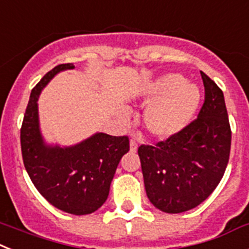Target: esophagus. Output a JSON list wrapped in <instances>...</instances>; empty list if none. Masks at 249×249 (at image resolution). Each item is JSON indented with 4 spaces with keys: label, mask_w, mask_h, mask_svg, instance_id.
Returning <instances> with one entry per match:
<instances>
[{
    "label": "esophagus",
    "mask_w": 249,
    "mask_h": 249,
    "mask_svg": "<svg viewBox=\"0 0 249 249\" xmlns=\"http://www.w3.org/2000/svg\"><path fill=\"white\" fill-rule=\"evenodd\" d=\"M130 150L134 151V153H135V151L138 150V144H137V142H135V140H134V139L130 140Z\"/></svg>",
    "instance_id": "34e87169"
}]
</instances>
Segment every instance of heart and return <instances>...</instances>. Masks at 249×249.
Returning a JSON list of instances; mask_svg holds the SVG:
<instances>
[{
	"label": "heart",
	"instance_id": "obj_1",
	"mask_svg": "<svg viewBox=\"0 0 249 249\" xmlns=\"http://www.w3.org/2000/svg\"><path fill=\"white\" fill-rule=\"evenodd\" d=\"M142 98L149 104L144 112L146 130L157 139L168 140L192 123L202 95L196 84L185 81L181 75L166 73L146 84Z\"/></svg>",
	"mask_w": 249,
	"mask_h": 249
}]
</instances>
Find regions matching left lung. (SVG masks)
I'll use <instances>...</instances> for the list:
<instances>
[{
    "instance_id": "1",
    "label": "left lung",
    "mask_w": 249,
    "mask_h": 249,
    "mask_svg": "<svg viewBox=\"0 0 249 249\" xmlns=\"http://www.w3.org/2000/svg\"><path fill=\"white\" fill-rule=\"evenodd\" d=\"M200 75L205 95L198 118L177 137L138 149L149 200L172 214L204 202L228 164L232 133L223 91L204 72Z\"/></svg>"
}]
</instances>
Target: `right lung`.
<instances>
[{"mask_svg":"<svg viewBox=\"0 0 249 249\" xmlns=\"http://www.w3.org/2000/svg\"><path fill=\"white\" fill-rule=\"evenodd\" d=\"M72 69V64L57 65L32 89L21 127V150L41 196L60 211L84 215L98 211L107 199L119 161L129 151V138L95 133L71 146L45 142L38 120L40 94L55 75Z\"/></svg>","mask_w":249,"mask_h":249,"instance_id":"right-lung-1","label":"right lung"}]
</instances>
